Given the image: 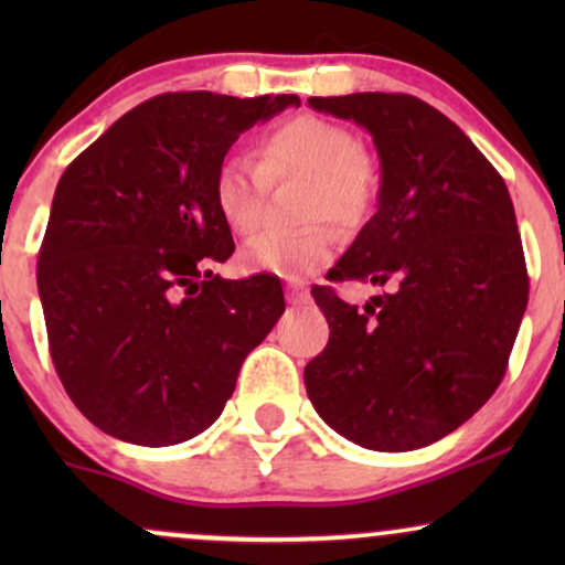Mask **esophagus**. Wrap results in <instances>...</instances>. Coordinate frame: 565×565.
<instances>
[{
  "instance_id": "esophagus-1",
  "label": "esophagus",
  "mask_w": 565,
  "mask_h": 565,
  "mask_svg": "<svg viewBox=\"0 0 565 565\" xmlns=\"http://www.w3.org/2000/svg\"><path fill=\"white\" fill-rule=\"evenodd\" d=\"M308 300H310L308 291H305L302 287H295V284H289V287H287V302L289 305H308Z\"/></svg>"
}]
</instances>
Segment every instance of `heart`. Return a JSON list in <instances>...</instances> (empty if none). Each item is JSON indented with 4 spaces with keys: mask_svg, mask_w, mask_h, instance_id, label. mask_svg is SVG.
Returning a JSON list of instances; mask_svg holds the SVG:
<instances>
[{
    "mask_svg": "<svg viewBox=\"0 0 565 565\" xmlns=\"http://www.w3.org/2000/svg\"><path fill=\"white\" fill-rule=\"evenodd\" d=\"M287 178H308L305 217H332L345 228H359L377 199V172L355 135L321 116H295L257 140V164L238 153L220 161L210 188L212 206L233 236H249L260 225L265 188ZM334 249L337 233L329 223L270 231L238 252V268L300 281L332 260Z\"/></svg>",
    "mask_w": 565,
    "mask_h": 565,
    "instance_id": "1",
    "label": "heart"
}]
</instances>
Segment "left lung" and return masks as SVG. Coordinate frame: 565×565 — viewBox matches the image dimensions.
<instances>
[{
  "mask_svg": "<svg viewBox=\"0 0 565 565\" xmlns=\"http://www.w3.org/2000/svg\"><path fill=\"white\" fill-rule=\"evenodd\" d=\"M372 135L377 212L332 281L385 291L359 310L313 287L329 321L305 366L332 430L374 451H412L468 423L504 377L529 302L515 210L502 174L451 119L398 93L308 97Z\"/></svg>",
  "mask_w": 565,
  "mask_h": 565,
  "instance_id": "left-lung-1",
  "label": "left lung"
}]
</instances>
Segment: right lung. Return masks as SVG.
Here are the masks:
<instances>
[{
  "label": "right lung",
  "instance_id": "obj_1",
  "mask_svg": "<svg viewBox=\"0 0 565 565\" xmlns=\"http://www.w3.org/2000/svg\"><path fill=\"white\" fill-rule=\"evenodd\" d=\"M289 106L300 97H151L63 172L36 287L57 377L108 436L172 446L204 433L281 319L278 278L210 270L233 255L210 188L238 135Z\"/></svg>",
  "mask_w": 565,
  "mask_h": 565
}]
</instances>
